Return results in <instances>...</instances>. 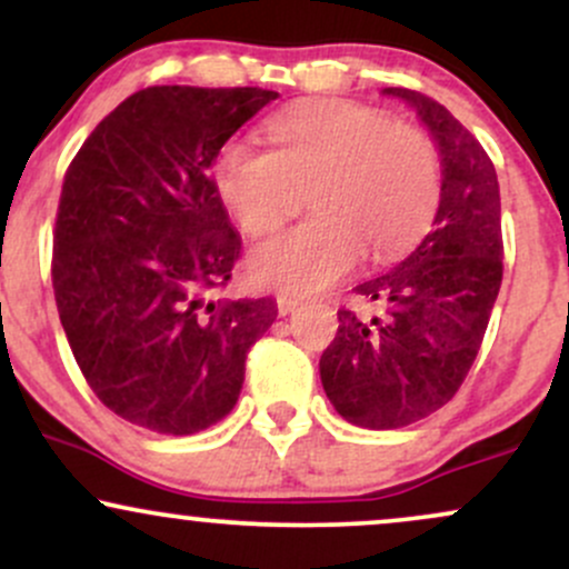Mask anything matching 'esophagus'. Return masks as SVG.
Instances as JSON below:
<instances>
[{"label": "esophagus", "instance_id": "esophagus-1", "mask_svg": "<svg viewBox=\"0 0 569 569\" xmlns=\"http://www.w3.org/2000/svg\"><path fill=\"white\" fill-rule=\"evenodd\" d=\"M297 307H299V299L278 297V312H280V316H291V312L297 310Z\"/></svg>", "mask_w": 569, "mask_h": 569}]
</instances>
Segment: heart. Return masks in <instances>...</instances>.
Wrapping results in <instances>:
<instances>
[{
    "instance_id": "heart-1",
    "label": "heart",
    "mask_w": 569,
    "mask_h": 569,
    "mask_svg": "<svg viewBox=\"0 0 569 569\" xmlns=\"http://www.w3.org/2000/svg\"><path fill=\"white\" fill-rule=\"evenodd\" d=\"M267 149L227 141L213 187L248 238L278 230L310 192L316 219L257 246V283L312 293L358 264L403 257L426 238L441 202L443 166L422 128L356 101H305L270 117Z\"/></svg>"
}]
</instances>
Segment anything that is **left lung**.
Returning a JSON list of instances; mask_svg holds the SVG:
<instances>
[{
	"mask_svg": "<svg viewBox=\"0 0 569 569\" xmlns=\"http://www.w3.org/2000/svg\"><path fill=\"white\" fill-rule=\"evenodd\" d=\"M382 93L415 107L441 152L433 227L393 270L356 286L375 316L339 310L321 356L329 401L352 426L393 430L452 401L485 339L502 280L500 187L492 160L447 107L409 88Z\"/></svg>",
	"mask_w": 569,
	"mask_h": 569,
	"instance_id": "1",
	"label": "left lung"
}]
</instances>
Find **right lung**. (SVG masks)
<instances>
[{
  "label": "right lung",
  "mask_w": 569,
  "mask_h": 569,
  "mask_svg": "<svg viewBox=\"0 0 569 569\" xmlns=\"http://www.w3.org/2000/svg\"><path fill=\"white\" fill-rule=\"evenodd\" d=\"M276 98L262 88L139 90L98 122L63 176L58 316L98 401L133 426L192 436L230 415L248 350L276 321L270 297L211 299L240 259L213 158Z\"/></svg>",
  "instance_id": "1"
}]
</instances>
